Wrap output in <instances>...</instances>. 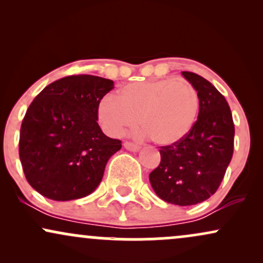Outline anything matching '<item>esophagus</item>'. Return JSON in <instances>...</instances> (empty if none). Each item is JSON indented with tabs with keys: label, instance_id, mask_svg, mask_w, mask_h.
<instances>
[{
	"label": "esophagus",
	"instance_id": "34e87169",
	"mask_svg": "<svg viewBox=\"0 0 263 263\" xmlns=\"http://www.w3.org/2000/svg\"><path fill=\"white\" fill-rule=\"evenodd\" d=\"M123 147H125L126 149L132 151V152H137V151L141 149L140 144H136L134 142H128V141H126L125 143H123Z\"/></svg>",
	"mask_w": 263,
	"mask_h": 263
}]
</instances>
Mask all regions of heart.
Returning <instances> with one entry per match:
<instances>
[{"label": "heart", "mask_w": 263, "mask_h": 263, "mask_svg": "<svg viewBox=\"0 0 263 263\" xmlns=\"http://www.w3.org/2000/svg\"><path fill=\"white\" fill-rule=\"evenodd\" d=\"M199 95L184 79L136 81L105 96L98 107L102 128L112 137L138 125L158 146H173L185 138L197 122Z\"/></svg>", "instance_id": "1"}]
</instances>
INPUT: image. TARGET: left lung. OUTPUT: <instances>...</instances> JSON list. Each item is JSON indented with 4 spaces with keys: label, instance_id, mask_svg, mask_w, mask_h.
Returning a JSON list of instances; mask_svg holds the SVG:
<instances>
[{
    "label": "left lung",
    "instance_id": "8db88e82",
    "mask_svg": "<svg viewBox=\"0 0 263 263\" xmlns=\"http://www.w3.org/2000/svg\"><path fill=\"white\" fill-rule=\"evenodd\" d=\"M182 75L198 91V120L185 138L161 147V163L149 182L162 200L188 206L218 190L234 153L235 126L228 101L213 84L190 71Z\"/></svg>",
    "mask_w": 263,
    "mask_h": 263
}]
</instances>
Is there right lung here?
Instances as JSON below:
<instances>
[{
	"label": "right lung",
	"instance_id": "right-lung-1",
	"mask_svg": "<svg viewBox=\"0 0 263 263\" xmlns=\"http://www.w3.org/2000/svg\"><path fill=\"white\" fill-rule=\"evenodd\" d=\"M114 81L70 75L45 86L21 126L20 158L26 179L43 197L80 199L100 184L110 157L121 149L98 123L101 99Z\"/></svg>",
	"mask_w": 263,
	"mask_h": 263
}]
</instances>
